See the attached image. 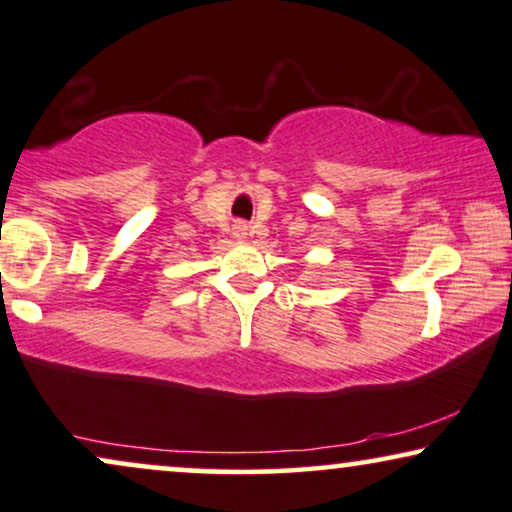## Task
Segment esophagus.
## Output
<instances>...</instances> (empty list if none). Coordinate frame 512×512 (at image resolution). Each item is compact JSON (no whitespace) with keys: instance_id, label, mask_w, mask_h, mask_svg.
Segmentation results:
<instances>
[{"instance_id":"obj_1","label":"esophagus","mask_w":512,"mask_h":512,"mask_svg":"<svg viewBox=\"0 0 512 512\" xmlns=\"http://www.w3.org/2000/svg\"><path fill=\"white\" fill-rule=\"evenodd\" d=\"M234 229H236V236H238V238H245V234H248V226H245L243 222H238V224L234 226Z\"/></svg>"}]
</instances>
